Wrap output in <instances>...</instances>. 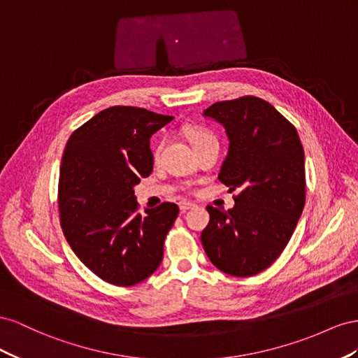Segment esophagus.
I'll use <instances>...</instances> for the list:
<instances>
[{"label":"esophagus","mask_w":358,"mask_h":358,"mask_svg":"<svg viewBox=\"0 0 358 358\" xmlns=\"http://www.w3.org/2000/svg\"><path fill=\"white\" fill-rule=\"evenodd\" d=\"M180 210L181 211H186V210H189V208H192V207H195V203L193 202H189V201H180Z\"/></svg>","instance_id":"obj_1"}]
</instances>
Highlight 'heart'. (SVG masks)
I'll return each instance as SVG.
<instances>
[{
	"label": "heart",
	"instance_id": "b5f03b06",
	"mask_svg": "<svg viewBox=\"0 0 358 358\" xmlns=\"http://www.w3.org/2000/svg\"><path fill=\"white\" fill-rule=\"evenodd\" d=\"M187 136H189V141L192 142L193 148L198 147V145H201L202 142H206V141H208V139H213V138H214V136L210 134L208 130H206V129H201V127H193V129H189V130H187ZM160 150H162V144H159V145L156 147V150H155V156H156V157L160 155Z\"/></svg>",
	"mask_w": 358,
	"mask_h": 358
}]
</instances>
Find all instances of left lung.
I'll list each match as a JSON object with an SVG mask.
<instances>
[{
	"label": "left lung",
	"instance_id": "1",
	"mask_svg": "<svg viewBox=\"0 0 358 358\" xmlns=\"http://www.w3.org/2000/svg\"><path fill=\"white\" fill-rule=\"evenodd\" d=\"M203 115L227 129L219 180L238 195L228 211L207 207L201 241L214 267L249 278L280 257L297 227L306 202L304 150L295 127L259 97L216 101Z\"/></svg>",
	"mask_w": 358,
	"mask_h": 358
}]
</instances>
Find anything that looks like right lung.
<instances>
[{
  "label": "right lung",
  "mask_w": 358,
  "mask_h": 358,
  "mask_svg": "<svg viewBox=\"0 0 358 358\" xmlns=\"http://www.w3.org/2000/svg\"><path fill=\"white\" fill-rule=\"evenodd\" d=\"M173 117L135 106L99 112L69 138L58 180L59 223L101 280L131 287L157 270L178 206L139 213L134 186L152 171L150 138Z\"/></svg>",
  "instance_id": "add662e5"
}]
</instances>
